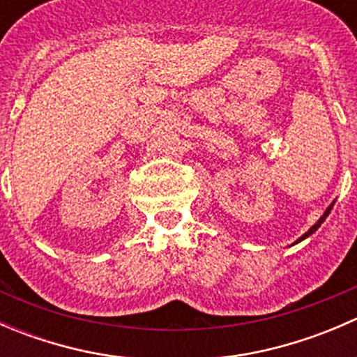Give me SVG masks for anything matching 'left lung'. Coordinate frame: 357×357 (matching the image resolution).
Masks as SVG:
<instances>
[{
    "label": "left lung",
    "mask_w": 357,
    "mask_h": 357,
    "mask_svg": "<svg viewBox=\"0 0 357 357\" xmlns=\"http://www.w3.org/2000/svg\"><path fill=\"white\" fill-rule=\"evenodd\" d=\"M333 204H335V202H333ZM333 204H330V207H328V208H326V211H325V214H323V215H321V218H319V219H318V222H316V225H314V226H311V228H309V231H307V233H304V235H302V236H301V238H298V240H297V242H302V240H304V238H307V236H311V235H312V233H314V231H316V229H318V228H319V226H321V222H323V221H325V219H326V218H328V214H330V211H332Z\"/></svg>",
    "instance_id": "1"
}]
</instances>
